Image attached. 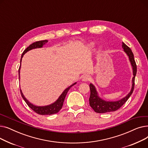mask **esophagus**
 I'll list each match as a JSON object with an SVG mask.
<instances>
[{"label":"esophagus","instance_id":"esophagus-1","mask_svg":"<svg viewBox=\"0 0 148 148\" xmlns=\"http://www.w3.org/2000/svg\"><path fill=\"white\" fill-rule=\"evenodd\" d=\"M90 80V77L88 75H84L82 77V81L83 82H87Z\"/></svg>","mask_w":148,"mask_h":148}]
</instances>
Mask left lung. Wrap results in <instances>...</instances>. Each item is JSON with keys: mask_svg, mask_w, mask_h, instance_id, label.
I'll list each match as a JSON object with an SVG mask.
<instances>
[{"mask_svg": "<svg viewBox=\"0 0 148 148\" xmlns=\"http://www.w3.org/2000/svg\"><path fill=\"white\" fill-rule=\"evenodd\" d=\"M122 47L123 49L124 52L128 56L132 66V69H133V77L132 79V86L131 90L125 97L121 98V99L118 101H106L103 98H100L95 86L93 84L90 83L89 84L90 90L89 105L93 108V110L97 113H104L117 110L123 105L124 103H126L133 92L134 88V79L137 73V66L134 60V54L130 48L128 47L125 43H122Z\"/></svg>", "mask_w": 148, "mask_h": 148, "instance_id": "left-lung-1", "label": "left lung"}]
</instances>
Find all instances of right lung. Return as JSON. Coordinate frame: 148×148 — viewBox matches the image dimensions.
<instances>
[{
    "label": "right lung",
    "mask_w": 148,
    "mask_h": 148,
    "mask_svg": "<svg viewBox=\"0 0 148 148\" xmlns=\"http://www.w3.org/2000/svg\"><path fill=\"white\" fill-rule=\"evenodd\" d=\"M47 42H48L47 40H43V41H40L34 42L32 44H30L28 47H27L26 49H25V51H23V53H22L21 57L20 66L19 70H18L19 79H20V68H21V62L22 60V58H23V56H24V54L25 53H26L27 51L32 50V49H38V48H42L43 45H45ZM76 83H77V82L73 83V84L71 85V86H69V87L66 88L64 90V92L62 93V94L59 96V97L58 98V99L56 101H54V103H53L49 105H47V106H35L31 103H30L29 101L26 98L25 95H23L21 89H20V92H21V95L23 99L25 101V102L26 103L27 106L31 108V109H32L35 112H36L38 114H41V115H51V114L57 113L58 112H59V110L62 108V106H63L64 101L65 100L67 92H68L69 89L71 88L73 86H74V85Z\"/></svg>",
    "instance_id": "1"
}]
</instances>
